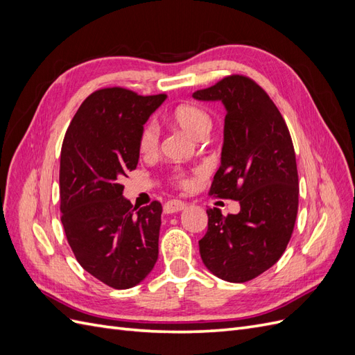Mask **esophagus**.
Returning a JSON list of instances; mask_svg holds the SVG:
<instances>
[{
    "label": "esophagus",
    "mask_w": 355,
    "mask_h": 355,
    "mask_svg": "<svg viewBox=\"0 0 355 355\" xmlns=\"http://www.w3.org/2000/svg\"><path fill=\"white\" fill-rule=\"evenodd\" d=\"M187 207V204L180 200H170L164 204V213L171 214V213H178L182 211Z\"/></svg>",
    "instance_id": "1"
}]
</instances>
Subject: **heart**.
<instances>
[{"label":"heart","mask_w":355,"mask_h":355,"mask_svg":"<svg viewBox=\"0 0 355 355\" xmlns=\"http://www.w3.org/2000/svg\"><path fill=\"white\" fill-rule=\"evenodd\" d=\"M175 124L184 130L192 139H206L211 128L210 116L198 106L194 105H180L171 114ZM158 148V130L155 124H146L139 137V151L142 155H153ZM185 184V180H182Z\"/></svg>","instance_id":"obj_1"}]
</instances>
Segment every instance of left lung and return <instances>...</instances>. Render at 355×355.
Returning a JSON list of instances; mask_svg holds the SVG:
<instances>
[{
    "label": "left lung",
    "instance_id": "1",
    "mask_svg": "<svg viewBox=\"0 0 355 355\" xmlns=\"http://www.w3.org/2000/svg\"><path fill=\"white\" fill-rule=\"evenodd\" d=\"M192 98L220 102V167L210 194L240 202L237 214L207 210V232L198 241L202 263L230 283H244L280 259L297 214L299 182L288 128L270 96L254 81L231 75Z\"/></svg>",
    "mask_w": 355,
    "mask_h": 355
}]
</instances>
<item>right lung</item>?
<instances>
[{"mask_svg": "<svg viewBox=\"0 0 355 355\" xmlns=\"http://www.w3.org/2000/svg\"><path fill=\"white\" fill-rule=\"evenodd\" d=\"M121 87L92 93L73 115L60 154V211L68 243L85 271L114 288L142 283L158 259L163 207L137 209L121 178L136 168L139 137L166 101Z\"/></svg>", "mask_w": 355, "mask_h": 355, "instance_id": "add662e5", "label": "right lung"}]
</instances>
